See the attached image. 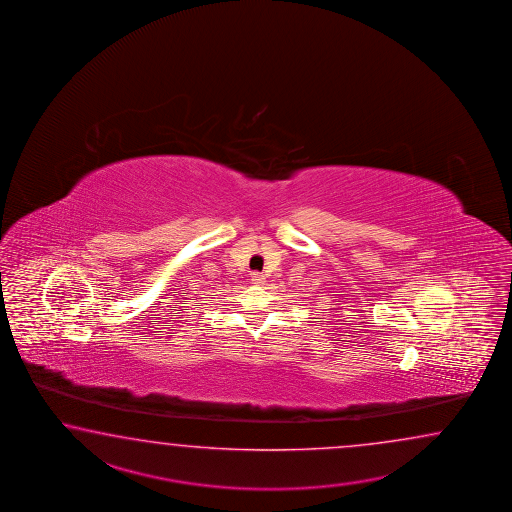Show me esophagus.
I'll return each instance as SVG.
<instances>
[{"label":"esophagus","mask_w":512,"mask_h":512,"mask_svg":"<svg viewBox=\"0 0 512 512\" xmlns=\"http://www.w3.org/2000/svg\"><path fill=\"white\" fill-rule=\"evenodd\" d=\"M251 282L254 285H261V283L265 282V276L261 272H252Z\"/></svg>","instance_id":"esophagus-1"}]
</instances>
